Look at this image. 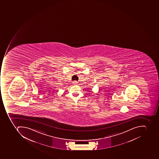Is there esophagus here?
<instances>
[{
	"instance_id": "1",
	"label": "esophagus",
	"mask_w": 159,
	"mask_h": 159,
	"mask_svg": "<svg viewBox=\"0 0 159 159\" xmlns=\"http://www.w3.org/2000/svg\"><path fill=\"white\" fill-rule=\"evenodd\" d=\"M73 84H77L78 83V82H77V81H73Z\"/></svg>"
}]
</instances>
